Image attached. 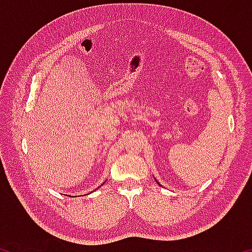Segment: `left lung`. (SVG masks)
Returning <instances> with one entry per match:
<instances>
[{"mask_svg": "<svg viewBox=\"0 0 252 252\" xmlns=\"http://www.w3.org/2000/svg\"><path fill=\"white\" fill-rule=\"evenodd\" d=\"M156 181H157V180H156ZM157 183H159V182H158V181H157ZM159 186H161V185H159Z\"/></svg>", "mask_w": 252, "mask_h": 252, "instance_id": "obj_1", "label": "left lung"}]
</instances>
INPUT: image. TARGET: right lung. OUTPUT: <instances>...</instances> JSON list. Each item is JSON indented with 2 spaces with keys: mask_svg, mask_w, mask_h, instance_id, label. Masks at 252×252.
<instances>
[{
  "mask_svg": "<svg viewBox=\"0 0 252 252\" xmlns=\"http://www.w3.org/2000/svg\"><path fill=\"white\" fill-rule=\"evenodd\" d=\"M101 186H103V183H102V185H101Z\"/></svg>",
  "mask_w": 252,
  "mask_h": 252,
  "instance_id": "obj_1",
  "label": "right lung"
}]
</instances>
